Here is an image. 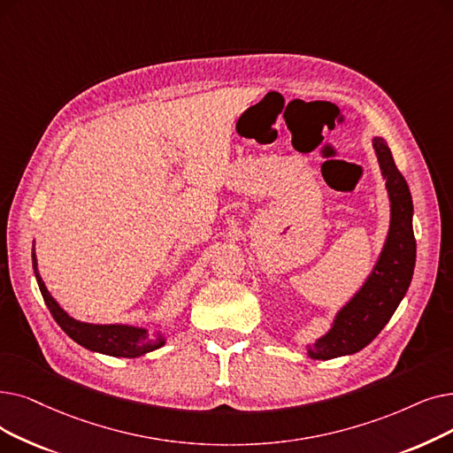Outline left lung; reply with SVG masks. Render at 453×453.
<instances>
[{
  "instance_id": "obj_1",
  "label": "left lung",
  "mask_w": 453,
  "mask_h": 453,
  "mask_svg": "<svg viewBox=\"0 0 453 453\" xmlns=\"http://www.w3.org/2000/svg\"><path fill=\"white\" fill-rule=\"evenodd\" d=\"M390 203L387 239L376 265L353 296L335 312L322 337L305 344L311 359H335L357 353L380 335L403 300L417 261L412 233V198L403 175L398 172L383 136H372Z\"/></svg>"
}]
</instances>
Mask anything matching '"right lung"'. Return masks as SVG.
I'll use <instances>...</instances> for the list:
<instances>
[{
    "instance_id": "add662e5",
    "label": "right lung",
    "mask_w": 453,
    "mask_h": 453,
    "mask_svg": "<svg viewBox=\"0 0 453 453\" xmlns=\"http://www.w3.org/2000/svg\"><path fill=\"white\" fill-rule=\"evenodd\" d=\"M33 270H35L38 288L42 292V298L51 312V317L58 326H61V329L66 333V335L80 346L96 353H104V356H111V357L134 359L153 349H159L161 346L166 344L168 331H163L155 337L151 335L148 327H141V326L90 324V322H81L70 317V314L57 303V300L51 296V292L44 285L41 272H38L35 246H33Z\"/></svg>"
}]
</instances>
